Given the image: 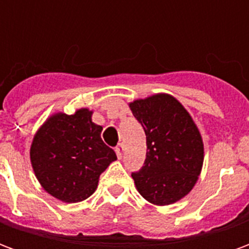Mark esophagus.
I'll return each mask as SVG.
<instances>
[{
	"mask_svg": "<svg viewBox=\"0 0 249 249\" xmlns=\"http://www.w3.org/2000/svg\"><path fill=\"white\" fill-rule=\"evenodd\" d=\"M123 153H124V144H119L117 148H116V155H117L119 159H121V157H123Z\"/></svg>",
	"mask_w": 249,
	"mask_h": 249,
	"instance_id": "obj_1",
	"label": "esophagus"
}]
</instances>
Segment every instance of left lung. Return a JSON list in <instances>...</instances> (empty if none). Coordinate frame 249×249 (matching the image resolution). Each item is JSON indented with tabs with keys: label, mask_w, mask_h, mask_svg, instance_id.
Masks as SVG:
<instances>
[{
	"label": "left lung",
	"mask_w": 249,
	"mask_h": 249,
	"mask_svg": "<svg viewBox=\"0 0 249 249\" xmlns=\"http://www.w3.org/2000/svg\"><path fill=\"white\" fill-rule=\"evenodd\" d=\"M146 136V159L132 173L137 191L153 205H171L197 183L204 144L197 125L183 104L168 93H156L128 104Z\"/></svg>",
	"instance_id": "obj_1"
}]
</instances>
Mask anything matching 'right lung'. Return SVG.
Wrapping results in <instances>:
<instances>
[{
  "label": "right lung",
  "instance_id": "add662e5",
  "mask_svg": "<svg viewBox=\"0 0 249 249\" xmlns=\"http://www.w3.org/2000/svg\"><path fill=\"white\" fill-rule=\"evenodd\" d=\"M93 110L56 112L36 132L30 162L44 191L64 203H80L97 188L100 175L117 160L101 140L103 126L92 121Z\"/></svg>",
  "mask_w": 249,
  "mask_h": 249
}]
</instances>
